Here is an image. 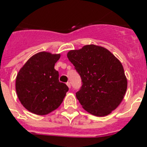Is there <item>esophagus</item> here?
<instances>
[{
    "label": "esophagus",
    "mask_w": 147,
    "mask_h": 147,
    "mask_svg": "<svg viewBox=\"0 0 147 147\" xmlns=\"http://www.w3.org/2000/svg\"><path fill=\"white\" fill-rule=\"evenodd\" d=\"M66 85H67V86H68V87L69 88H71V84H70V82H67L66 83Z\"/></svg>",
    "instance_id": "esophagus-1"
}]
</instances>
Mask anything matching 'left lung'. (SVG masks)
I'll return each mask as SVG.
<instances>
[{
	"instance_id": "obj_1",
	"label": "left lung",
	"mask_w": 147,
	"mask_h": 147,
	"mask_svg": "<svg viewBox=\"0 0 147 147\" xmlns=\"http://www.w3.org/2000/svg\"><path fill=\"white\" fill-rule=\"evenodd\" d=\"M67 58L82 80L76 97L82 107L93 115H108L126 94L127 79L121 61L103 47L90 44L70 50Z\"/></svg>"
}]
</instances>
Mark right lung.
<instances>
[{"mask_svg":"<svg viewBox=\"0 0 147 147\" xmlns=\"http://www.w3.org/2000/svg\"><path fill=\"white\" fill-rule=\"evenodd\" d=\"M61 54L40 52L34 55L20 68L15 89L19 100L28 111L45 115L58 109L69 88L59 82L55 64Z\"/></svg>","mask_w":147,"mask_h":147,"instance_id":"add662e5","label":"right lung"}]
</instances>
